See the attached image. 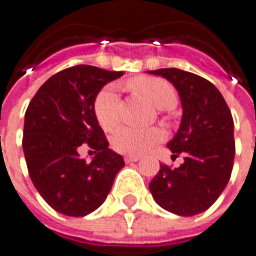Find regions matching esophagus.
<instances>
[{
    "mask_svg": "<svg viewBox=\"0 0 256 256\" xmlns=\"http://www.w3.org/2000/svg\"><path fill=\"white\" fill-rule=\"evenodd\" d=\"M124 160H125V162L130 164V162H136V161L140 160V157H138V156H125Z\"/></svg>",
    "mask_w": 256,
    "mask_h": 256,
    "instance_id": "34e87169",
    "label": "esophagus"
}]
</instances>
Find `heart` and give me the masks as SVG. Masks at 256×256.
Masks as SVG:
<instances>
[{"instance_id": "heart-1", "label": "heart", "mask_w": 256, "mask_h": 256, "mask_svg": "<svg viewBox=\"0 0 256 256\" xmlns=\"http://www.w3.org/2000/svg\"><path fill=\"white\" fill-rule=\"evenodd\" d=\"M130 88L146 98L157 109H170L177 104V94L172 84L160 78H136L130 82ZM95 115L104 130H114L120 122V98L114 86L104 88L95 99ZM162 140V132L157 128L136 130L122 126L116 130L110 144L115 151L126 156H141Z\"/></svg>"}]
</instances>
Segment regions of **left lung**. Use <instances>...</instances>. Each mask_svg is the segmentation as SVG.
Returning a JSON list of instances; mask_svg holds the SVG:
<instances>
[{
	"label": "left lung",
	"mask_w": 256,
	"mask_h": 256,
	"mask_svg": "<svg viewBox=\"0 0 256 256\" xmlns=\"http://www.w3.org/2000/svg\"><path fill=\"white\" fill-rule=\"evenodd\" d=\"M167 79L182 102V121L167 142L172 157L184 162L170 168L160 164L150 192L164 210L194 216L208 210L230 178L235 158L234 120L222 94L209 80L180 69L148 70Z\"/></svg>",
	"instance_id": "obj_1"
}]
</instances>
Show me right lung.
Listing matches in <instances>:
<instances>
[{"label": "right lung", "mask_w": 256, "mask_h": 256, "mask_svg": "<svg viewBox=\"0 0 256 256\" xmlns=\"http://www.w3.org/2000/svg\"><path fill=\"white\" fill-rule=\"evenodd\" d=\"M122 74L88 64L64 69L37 90L26 110L22 150L30 178L62 214L80 218L96 210L125 166L108 147L95 115L98 94ZM82 144L98 152L90 163L78 156Z\"/></svg>", "instance_id": "right-lung-1"}]
</instances>
